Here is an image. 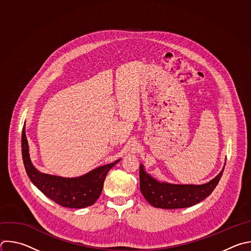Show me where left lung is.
Masks as SVG:
<instances>
[{"label": "left lung", "mask_w": 251, "mask_h": 251, "mask_svg": "<svg viewBox=\"0 0 251 251\" xmlns=\"http://www.w3.org/2000/svg\"><path fill=\"white\" fill-rule=\"evenodd\" d=\"M223 171L211 181L202 185L171 184L159 182L147 175L140 165V189L145 199L160 209H180L198 204L206 199L219 183Z\"/></svg>", "instance_id": "left-lung-1"}]
</instances>
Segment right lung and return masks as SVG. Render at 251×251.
<instances>
[{"label":"right lung","instance_id":"right-lung-1","mask_svg":"<svg viewBox=\"0 0 251 251\" xmlns=\"http://www.w3.org/2000/svg\"><path fill=\"white\" fill-rule=\"evenodd\" d=\"M22 149L25 168L31 182L52 201L66 208L80 209L94 205L102 191L107 173L119 161L118 159L113 163L100 166L79 177L65 178L41 174L34 168L29 157L25 127L22 136Z\"/></svg>","mask_w":251,"mask_h":251}]
</instances>
